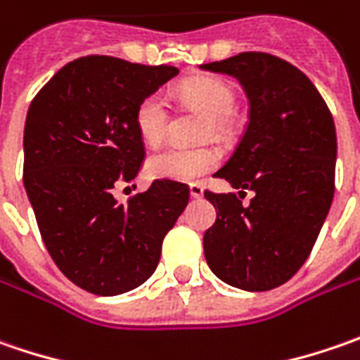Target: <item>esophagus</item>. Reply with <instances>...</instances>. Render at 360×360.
Instances as JSON below:
<instances>
[{
    "instance_id": "esophagus-1",
    "label": "esophagus",
    "mask_w": 360,
    "mask_h": 360,
    "mask_svg": "<svg viewBox=\"0 0 360 360\" xmlns=\"http://www.w3.org/2000/svg\"><path fill=\"white\" fill-rule=\"evenodd\" d=\"M189 193H191L193 199L203 197V185H201V183H191V185H189Z\"/></svg>"
}]
</instances>
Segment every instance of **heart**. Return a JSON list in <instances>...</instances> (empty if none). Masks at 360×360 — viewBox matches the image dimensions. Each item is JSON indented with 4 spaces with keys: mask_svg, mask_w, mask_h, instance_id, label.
Listing matches in <instances>:
<instances>
[{
    "mask_svg": "<svg viewBox=\"0 0 360 360\" xmlns=\"http://www.w3.org/2000/svg\"><path fill=\"white\" fill-rule=\"evenodd\" d=\"M181 102L189 104L207 117L203 134H221L227 115L236 106V92L231 84L219 76H195L177 88ZM169 106L161 94H147L134 108V127L145 145L157 147L167 134ZM221 161V153L215 147H169L155 153L149 159V173L163 179L191 181L207 175Z\"/></svg>",
    "mask_w": 360,
    "mask_h": 360,
    "instance_id": "heart-1",
    "label": "heart"
}]
</instances>
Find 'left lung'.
Segmentation results:
<instances>
[{"label": "left lung", "instance_id": "1", "mask_svg": "<svg viewBox=\"0 0 360 360\" xmlns=\"http://www.w3.org/2000/svg\"><path fill=\"white\" fill-rule=\"evenodd\" d=\"M240 80L250 118L233 155L215 177L257 195L205 189L217 219L203 236L211 272L229 286L266 292L302 268L335 197L336 131L316 86L290 62L243 52L201 64Z\"/></svg>", "mask_w": 360, "mask_h": 360}]
</instances>
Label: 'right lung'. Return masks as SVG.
<instances>
[{"mask_svg": "<svg viewBox=\"0 0 360 360\" xmlns=\"http://www.w3.org/2000/svg\"><path fill=\"white\" fill-rule=\"evenodd\" d=\"M115 56L66 64L30 104L24 185L48 254L70 282L98 296L141 286L155 272L165 236L187 207L189 185L155 179L120 205L112 191L145 161L134 108L177 76Z\"/></svg>", "mask_w": 360, "mask_h": 360, "instance_id": "obj_1", "label": "right lung"}]
</instances>
